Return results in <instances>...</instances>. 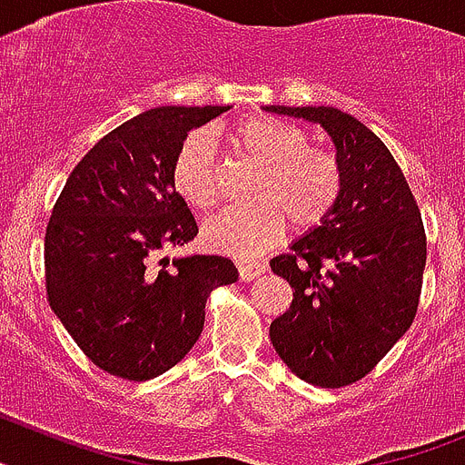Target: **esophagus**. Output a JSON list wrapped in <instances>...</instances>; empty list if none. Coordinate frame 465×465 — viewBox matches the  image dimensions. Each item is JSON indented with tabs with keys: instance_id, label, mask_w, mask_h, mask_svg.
<instances>
[{
	"instance_id": "34e87169",
	"label": "esophagus",
	"mask_w": 465,
	"mask_h": 465,
	"mask_svg": "<svg viewBox=\"0 0 465 465\" xmlns=\"http://www.w3.org/2000/svg\"><path fill=\"white\" fill-rule=\"evenodd\" d=\"M237 271H240L242 280H254L266 273L268 266L263 261H242V263H237Z\"/></svg>"
}]
</instances>
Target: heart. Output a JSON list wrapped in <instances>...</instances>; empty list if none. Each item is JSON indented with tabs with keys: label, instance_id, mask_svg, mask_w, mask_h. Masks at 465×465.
<instances>
[{
	"label": "heart",
	"instance_id": "heart-1",
	"mask_svg": "<svg viewBox=\"0 0 465 465\" xmlns=\"http://www.w3.org/2000/svg\"><path fill=\"white\" fill-rule=\"evenodd\" d=\"M225 140L242 159L261 163L249 197L256 204L221 213L204 228L211 249L237 259L263 254L297 230L323 225L342 197L344 175L335 156L309 147V137L278 118L249 116L230 125ZM173 190L187 206L211 211L221 199V166L204 135L187 137L171 166Z\"/></svg>",
	"mask_w": 465,
	"mask_h": 465
}]
</instances>
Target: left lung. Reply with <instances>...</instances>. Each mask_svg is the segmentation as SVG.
I'll return each mask as SVG.
<instances>
[{
  "instance_id": "1",
  "label": "left lung",
  "mask_w": 465,
  "mask_h": 465,
  "mask_svg": "<svg viewBox=\"0 0 465 465\" xmlns=\"http://www.w3.org/2000/svg\"><path fill=\"white\" fill-rule=\"evenodd\" d=\"M318 123L337 149L342 197L328 221L271 259L292 287L271 342L297 378L316 387L361 380L411 328L425 271V228L385 142L335 106H266Z\"/></svg>"
}]
</instances>
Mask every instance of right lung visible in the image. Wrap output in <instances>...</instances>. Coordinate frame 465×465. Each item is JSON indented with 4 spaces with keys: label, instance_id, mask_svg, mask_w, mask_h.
Here are the masks:
<instances>
[{
    "label": "right lung",
    "instance_id": "add662e5",
    "mask_svg": "<svg viewBox=\"0 0 465 465\" xmlns=\"http://www.w3.org/2000/svg\"><path fill=\"white\" fill-rule=\"evenodd\" d=\"M230 106H159L94 144L68 175L47 235L52 311L94 366L125 380L166 373L194 347L209 294L237 282L225 256L161 259L199 232L173 190L187 133Z\"/></svg>",
    "mask_w": 465,
    "mask_h": 465
}]
</instances>
